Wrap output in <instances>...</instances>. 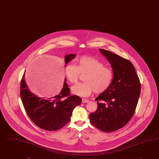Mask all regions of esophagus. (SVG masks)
<instances>
[{
	"instance_id": "esophagus-1",
	"label": "esophagus",
	"mask_w": 159,
	"mask_h": 159,
	"mask_svg": "<svg viewBox=\"0 0 159 159\" xmlns=\"http://www.w3.org/2000/svg\"><path fill=\"white\" fill-rule=\"evenodd\" d=\"M82 103H87L89 102V101L88 99H86L85 98L82 99Z\"/></svg>"
}]
</instances>
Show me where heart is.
I'll list each match as a JSON object with an SVG mask.
<instances>
[{"label": "heart", "instance_id": "b5f03b06", "mask_svg": "<svg viewBox=\"0 0 159 159\" xmlns=\"http://www.w3.org/2000/svg\"><path fill=\"white\" fill-rule=\"evenodd\" d=\"M77 66L68 64L65 69V73L69 82L77 83L81 74H86L85 82L74 86L72 92L80 97L89 96L94 91L96 94H102L107 91L113 79L112 68L105 65L94 57L82 56L76 60Z\"/></svg>", "mask_w": 159, "mask_h": 159}]
</instances>
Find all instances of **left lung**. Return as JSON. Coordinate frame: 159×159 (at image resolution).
<instances>
[{
	"instance_id": "8db88e82",
	"label": "left lung",
	"mask_w": 159,
	"mask_h": 159,
	"mask_svg": "<svg viewBox=\"0 0 159 159\" xmlns=\"http://www.w3.org/2000/svg\"><path fill=\"white\" fill-rule=\"evenodd\" d=\"M99 52L111 65L113 79L109 89L95 99L98 107L90 119L95 127L109 133L123 127L133 116L141 84L129 61L106 50L99 48Z\"/></svg>"
}]
</instances>
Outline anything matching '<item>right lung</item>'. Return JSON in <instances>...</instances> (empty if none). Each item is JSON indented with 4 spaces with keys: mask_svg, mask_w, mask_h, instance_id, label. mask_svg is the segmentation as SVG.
<instances>
[{
    "mask_svg": "<svg viewBox=\"0 0 159 159\" xmlns=\"http://www.w3.org/2000/svg\"><path fill=\"white\" fill-rule=\"evenodd\" d=\"M76 54L65 56L66 65L73 59ZM23 75L20 86V96L27 115L35 125L40 129L56 131L61 129L69 122L73 110L82 102L79 96L70 95V89L66 83L60 93L56 96L43 98L32 93L29 89Z\"/></svg>",
    "mask_w": 159,
    "mask_h": 159,
    "instance_id": "add662e5",
    "label": "right lung"
}]
</instances>
